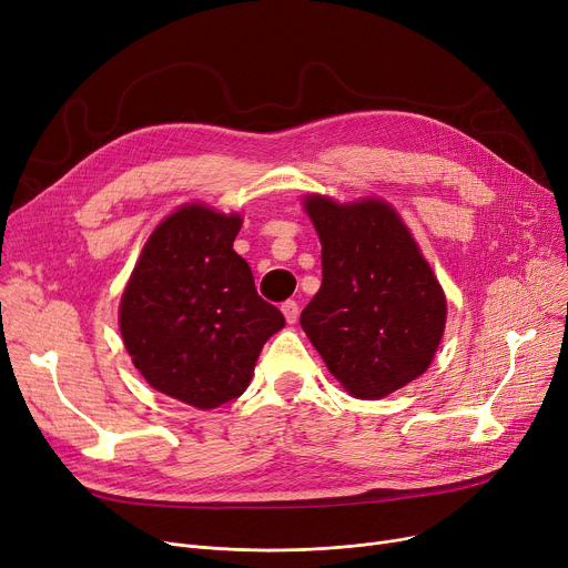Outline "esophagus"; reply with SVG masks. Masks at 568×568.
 I'll list each match as a JSON object with an SVG mask.
<instances>
[{
    "instance_id": "34e87169",
    "label": "esophagus",
    "mask_w": 568,
    "mask_h": 568,
    "mask_svg": "<svg viewBox=\"0 0 568 568\" xmlns=\"http://www.w3.org/2000/svg\"><path fill=\"white\" fill-rule=\"evenodd\" d=\"M281 311H283V315H285V322L287 324H294L296 320H300V304H296V302H285L283 306H281Z\"/></svg>"
}]
</instances>
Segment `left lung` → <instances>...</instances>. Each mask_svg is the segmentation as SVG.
<instances>
[{"instance_id":"left-lung-1","label":"left lung","mask_w":568,"mask_h":568,"mask_svg":"<svg viewBox=\"0 0 568 568\" xmlns=\"http://www.w3.org/2000/svg\"><path fill=\"white\" fill-rule=\"evenodd\" d=\"M304 206L322 244V285L302 313L304 332L349 396H389L430 366L444 292L389 202L308 195Z\"/></svg>"}]
</instances>
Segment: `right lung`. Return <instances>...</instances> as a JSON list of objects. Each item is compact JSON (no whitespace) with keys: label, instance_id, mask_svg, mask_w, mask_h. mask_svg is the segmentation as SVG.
Here are the masks:
<instances>
[{"label":"right lung","instance_id":"add662e5","mask_svg":"<svg viewBox=\"0 0 568 568\" xmlns=\"http://www.w3.org/2000/svg\"><path fill=\"white\" fill-rule=\"evenodd\" d=\"M239 214L184 204L144 244L119 304V332L156 392L214 409L246 392L262 345L285 326L232 244Z\"/></svg>","mask_w":568,"mask_h":568}]
</instances>
